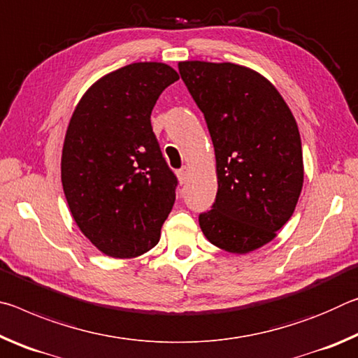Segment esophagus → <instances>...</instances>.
Listing matches in <instances>:
<instances>
[{
	"label": "esophagus",
	"mask_w": 358,
	"mask_h": 358,
	"mask_svg": "<svg viewBox=\"0 0 358 358\" xmlns=\"http://www.w3.org/2000/svg\"><path fill=\"white\" fill-rule=\"evenodd\" d=\"M177 175H178V180H180V183L181 185H185L187 180H189V167H181L180 171L177 172Z\"/></svg>",
	"instance_id": "obj_1"
}]
</instances>
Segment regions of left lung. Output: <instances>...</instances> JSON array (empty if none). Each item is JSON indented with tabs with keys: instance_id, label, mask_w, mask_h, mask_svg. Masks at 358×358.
I'll return each instance as SVG.
<instances>
[{
	"instance_id": "1",
	"label": "left lung",
	"mask_w": 358,
	"mask_h": 358,
	"mask_svg": "<svg viewBox=\"0 0 358 358\" xmlns=\"http://www.w3.org/2000/svg\"><path fill=\"white\" fill-rule=\"evenodd\" d=\"M181 80L207 121L217 192L199 215L210 243L245 254L276 237L299 202L303 155L296 121L265 77L232 63L183 62Z\"/></svg>"
}]
</instances>
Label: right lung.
<instances>
[{
  "label": "right lung",
  "instance_id": "add662e5",
  "mask_svg": "<svg viewBox=\"0 0 358 358\" xmlns=\"http://www.w3.org/2000/svg\"><path fill=\"white\" fill-rule=\"evenodd\" d=\"M178 80L164 63H132L99 78L78 102L63 145L62 181L78 229L107 256L155 248L178 180L151 128L159 94Z\"/></svg>",
  "mask_w": 358,
  "mask_h": 358
}]
</instances>
